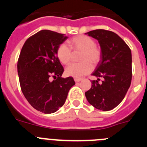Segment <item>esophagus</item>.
Segmentation results:
<instances>
[{"label":"esophagus","instance_id":"esophagus-1","mask_svg":"<svg viewBox=\"0 0 147 147\" xmlns=\"http://www.w3.org/2000/svg\"><path fill=\"white\" fill-rule=\"evenodd\" d=\"M82 78H74V81L76 82H79L82 81Z\"/></svg>","mask_w":147,"mask_h":147}]
</instances>
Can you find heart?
<instances>
[{
  "mask_svg": "<svg viewBox=\"0 0 147 147\" xmlns=\"http://www.w3.org/2000/svg\"><path fill=\"white\" fill-rule=\"evenodd\" d=\"M70 47L65 43L59 45L57 49V56L62 64L67 65L73 58V51H82L80 62H74L65 68L66 75L79 78L88 74L93 70V65H96L102 59L101 48L96 45L94 40L86 35H79L68 40Z\"/></svg>",
  "mask_w": 147,
  "mask_h": 147,
  "instance_id": "1",
  "label": "heart"
}]
</instances>
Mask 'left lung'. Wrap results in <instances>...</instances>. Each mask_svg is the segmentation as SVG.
I'll return each mask as SVG.
<instances>
[{"label": "left lung", "mask_w": 147, "mask_h": 147, "mask_svg": "<svg viewBox=\"0 0 147 147\" xmlns=\"http://www.w3.org/2000/svg\"><path fill=\"white\" fill-rule=\"evenodd\" d=\"M96 39L102 51V59L92 74L98 77L85 92L88 102L98 110H113L124 99L132 80V54L129 47L111 31L96 29L86 33ZM103 79L98 83L99 78Z\"/></svg>", "instance_id": "8db88e82"}]
</instances>
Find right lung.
<instances>
[{"label":"right lung","mask_w":147,"mask_h":147,"mask_svg":"<svg viewBox=\"0 0 147 147\" xmlns=\"http://www.w3.org/2000/svg\"><path fill=\"white\" fill-rule=\"evenodd\" d=\"M67 38L63 34L42 30L28 37L18 61L21 90L28 103L43 113H55L65 102L75 82L73 77L62 78L64 68L57 49ZM54 80L50 81V77Z\"/></svg>","instance_id":"1"}]
</instances>
